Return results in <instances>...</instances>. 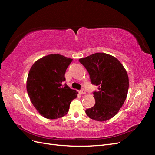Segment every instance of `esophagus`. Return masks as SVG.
<instances>
[{"instance_id": "1", "label": "esophagus", "mask_w": 155, "mask_h": 155, "mask_svg": "<svg viewBox=\"0 0 155 155\" xmlns=\"http://www.w3.org/2000/svg\"><path fill=\"white\" fill-rule=\"evenodd\" d=\"M78 93H79L81 94H84L85 93H86V92L84 91V90H81V91H78Z\"/></svg>"}]
</instances>
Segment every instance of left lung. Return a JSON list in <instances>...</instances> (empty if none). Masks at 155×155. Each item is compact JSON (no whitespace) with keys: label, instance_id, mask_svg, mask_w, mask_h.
<instances>
[{"label":"left lung","instance_id":"8db88e82","mask_svg":"<svg viewBox=\"0 0 155 155\" xmlns=\"http://www.w3.org/2000/svg\"><path fill=\"white\" fill-rule=\"evenodd\" d=\"M78 61L86 68L91 83L98 87V91L93 93L94 106L85 113L94 120L110 119L118 113L127 96L129 82L126 69L117 58L104 52Z\"/></svg>","mask_w":155,"mask_h":155}]
</instances>
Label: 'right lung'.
<instances>
[{
	"mask_svg": "<svg viewBox=\"0 0 155 155\" xmlns=\"http://www.w3.org/2000/svg\"><path fill=\"white\" fill-rule=\"evenodd\" d=\"M72 59L51 54L32 64L27 81V90L32 104L41 116L55 119L67 114L71 101L78 93L65 81V72Z\"/></svg>",
	"mask_w": 155,
	"mask_h": 155,
	"instance_id": "add662e5",
	"label": "right lung"
}]
</instances>
